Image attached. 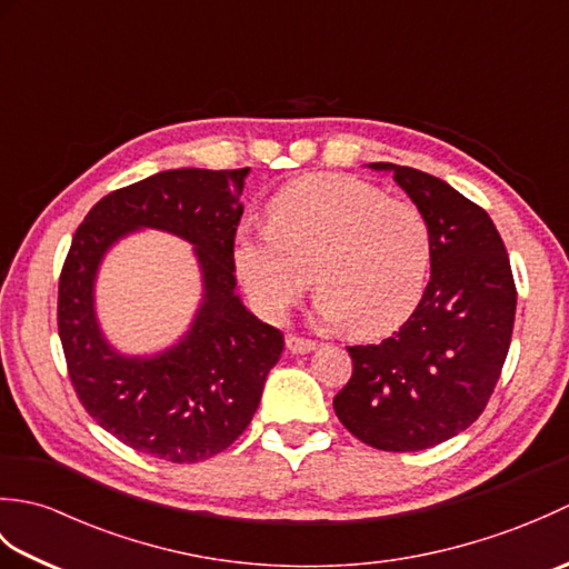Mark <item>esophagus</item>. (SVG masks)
I'll list each match as a JSON object with an SVG mask.
<instances>
[{"label": "esophagus", "mask_w": 569, "mask_h": 569, "mask_svg": "<svg viewBox=\"0 0 569 569\" xmlns=\"http://www.w3.org/2000/svg\"><path fill=\"white\" fill-rule=\"evenodd\" d=\"M286 347L291 349L293 355H308V352H312V349H316L318 345L312 342V340H308V337H298V335H288L286 337Z\"/></svg>", "instance_id": "esophagus-1"}]
</instances>
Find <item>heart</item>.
Instances as JSON below:
<instances>
[{"mask_svg": "<svg viewBox=\"0 0 569 569\" xmlns=\"http://www.w3.org/2000/svg\"><path fill=\"white\" fill-rule=\"evenodd\" d=\"M232 263L266 320H281L312 283L318 316L365 337L398 328L426 291L432 234L418 204L349 176H312L276 192L269 227H239Z\"/></svg>", "mask_w": 569, "mask_h": 569, "instance_id": "heart-1", "label": "heart"}]
</instances>
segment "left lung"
<instances>
[{
	"instance_id": "obj_1",
	"label": "left lung",
	"mask_w": 569,
	"mask_h": 569,
	"mask_svg": "<svg viewBox=\"0 0 569 569\" xmlns=\"http://www.w3.org/2000/svg\"><path fill=\"white\" fill-rule=\"evenodd\" d=\"M371 168L393 171L426 214L432 271L416 310L391 337L347 347L352 377L332 406L365 445L418 452L455 438L485 413L509 355L516 283L485 208L416 168Z\"/></svg>"
}]
</instances>
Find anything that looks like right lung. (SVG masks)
<instances>
[{
  "instance_id": "add662e5",
  "label": "right lung",
  "mask_w": 569,
  "mask_h": 569,
  "mask_svg": "<svg viewBox=\"0 0 569 569\" xmlns=\"http://www.w3.org/2000/svg\"><path fill=\"white\" fill-rule=\"evenodd\" d=\"M249 168H178L104 196L72 234L58 278V335L82 408L131 450L166 462H202L227 450L257 413L283 332L237 296L232 241ZM156 226L199 249L206 300L187 340L153 360L112 353L99 335L91 283L107 246Z\"/></svg>"
}]
</instances>
